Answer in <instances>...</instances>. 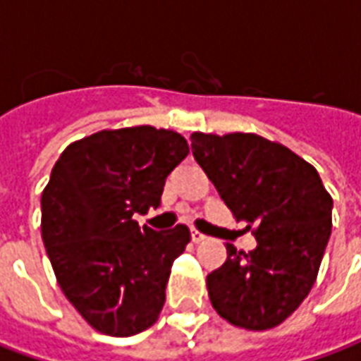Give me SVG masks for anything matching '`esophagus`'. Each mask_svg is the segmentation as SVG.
<instances>
[{
    "label": "esophagus",
    "mask_w": 361,
    "mask_h": 361,
    "mask_svg": "<svg viewBox=\"0 0 361 361\" xmlns=\"http://www.w3.org/2000/svg\"><path fill=\"white\" fill-rule=\"evenodd\" d=\"M191 240L195 243H201L207 240V235H204L203 232H199V230H193V232H191Z\"/></svg>",
    "instance_id": "1"
}]
</instances>
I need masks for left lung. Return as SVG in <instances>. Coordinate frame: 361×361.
<instances>
[{"mask_svg":"<svg viewBox=\"0 0 361 361\" xmlns=\"http://www.w3.org/2000/svg\"><path fill=\"white\" fill-rule=\"evenodd\" d=\"M193 157L257 247L226 243L228 259L207 276L212 307L228 323L267 331L290 317L317 279L333 226V199L317 170L255 133H193Z\"/></svg>","mask_w":361,"mask_h":361,"instance_id":"obj_1","label":"left lung"}]
</instances>
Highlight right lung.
Returning a JSON list of instances; mask_svg holds the SVG:
<instances>
[{"instance_id": "obj_1", "label": "right lung", "mask_w": 361, "mask_h": 361, "mask_svg": "<svg viewBox=\"0 0 361 361\" xmlns=\"http://www.w3.org/2000/svg\"><path fill=\"white\" fill-rule=\"evenodd\" d=\"M189 154L176 131L104 129L71 142L42 191V240L56 279L98 333L131 336L157 323L189 228L139 226L160 207L168 173Z\"/></svg>"}]
</instances>
